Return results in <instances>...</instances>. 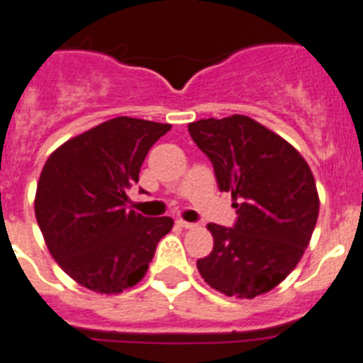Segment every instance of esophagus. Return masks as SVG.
I'll list each match as a JSON object with an SVG mask.
<instances>
[{
  "label": "esophagus",
  "instance_id": "1",
  "mask_svg": "<svg viewBox=\"0 0 363 363\" xmlns=\"http://www.w3.org/2000/svg\"><path fill=\"white\" fill-rule=\"evenodd\" d=\"M177 225L182 229H196L197 225L196 223H191V222H184V220H177Z\"/></svg>",
  "mask_w": 363,
  "mask_h": 363
}]
</instances>
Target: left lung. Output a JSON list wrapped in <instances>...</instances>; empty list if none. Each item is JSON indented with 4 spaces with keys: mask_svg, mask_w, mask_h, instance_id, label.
Returning a JSON list of instances; mask_svg holds the SVG:
<instances>
[{
    "mask_svg": "<svg viewBox=\"0 0 363 363\" xmlns=\"http://www.w3.org/2000/svg\"><path fill=\"white\" fill-rule=\"evenodd\" d=\"M188 132L211 158L218 186L231 191L238 212L231 229L208 223L214 248L197 261V270L225 296L255 298L272 291L298 264L319 216L308 162L248 115L199 119Z\"/></svg>",
    "mask_w": 363,
    "mask_h": 363,
    "instance_id": "8db88e82",
    "label": "left lung"
}]
</instances>
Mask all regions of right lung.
<instances>
[{
	"instance_id": "add662e5",
	"label": "right lung",
	"mask_w": 363,
	"mask_h": 363,
	"mask_svg": "<svg viewBox=\"0 0 363 363\" xmlns=\"http://www.w3.org/2000/svg\"><path fill=\"white\" fill-rule=\"evenodd\" d=\"M172 125L115 117L59 145L44 164L35 216L50 255L82 287L119 294L140 284L169 216L126 211L147 152Z\"/></svg>"
}]
</instances>
